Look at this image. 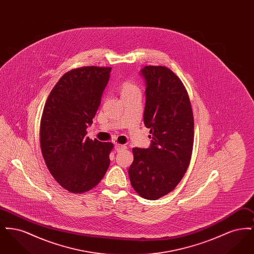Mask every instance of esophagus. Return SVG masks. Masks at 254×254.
I'll return each instance as SVG.
<instances>
[{
  "mask_svg": "<svg viewBox=\"0 0 254 254\" xmlns=\"http://www.w3.org/2000/svg\"><path fill=\"white\" fill-rule=\"evenodd\" d=\"M115 149H116V151H117V152H120V151H123V150L127 149V146H126L125 145L116 144V145H115Z\"/></svg>",
  "mask_w": 254,
  "mask_h": 254,
  "instance_id": "1",
  "label": "esophagus"
}]
</instances>
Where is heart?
<instances>
[{
  "instance_id": "1",
  "label": "heart",
  "mask_w": 254,
  "mask_h": 254,
  "mask_svg": "<svg viewBox=\"0 0 254 254\" xmlns=\"http://www.w3.org/2000/svg\"><path fill=\"white\" fill-rule=\"evenodd\" d=\"M139 87L135 84H133L130 81H125L121 85V94H127L131 93L133 91H138Z\"/></svg>"
}]
</instances>
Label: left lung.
Here are the masks:
<instances>
[{"label":"left lung","mask_w":254,"mask_h":254,"mask_svg":"<svg viewBox=\"0 0 254 254\" xmlns=\"http://www.w3.org/2000/svg\"><path fill=\"white\" fill-rule=\"evenodd\" d=\"M144 124L149 128L148 148L133 147L128 169L134 190L147 200L172 191L190 166L194 140V119L188 91L169 68L146 65Z\"/></svg>","instance_id":"1"}]
</instances>
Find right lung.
<instances>
[{
	"mask_svg": "<svg viewBox=\"0 0 254 254\" xmlns=\"http://www.w3.org/2000/svg\"><path fill=\"white\" fill-rule=\"evenodd\" d=\"M111 67L84 66L64 73L43 110L40 144L46 165L61 187L73 193L90 190L109 169L112 143L90 140L92 124Z\"/></svg>",
	"mask_w": 254,
	"mask_h": 254,
	"instance_id": "obj_1",
	"label": "right lung"
}]
</instances>
